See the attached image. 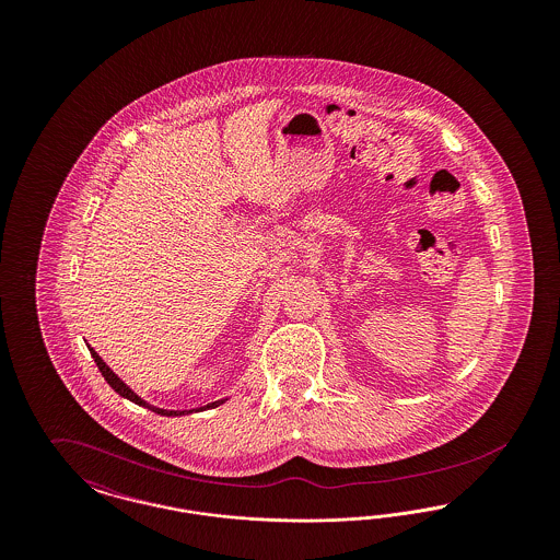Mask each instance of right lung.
<instances>
[{
    "label": "right lung",
    "instance_id": "1",
    "mask_svg": "<svg viewBox=\"0 0 560 560\" xmlns=\"http://www.w3.org/2000/svg\"><path fill=\"white\" fill-rule=\"evenodd\" d=\"M90 348V347H88ZM90 354H92V359H94V363L98 365V370L103 373V377L107 380L108 386L117 393V395H121L124 399L132 400L136 405H142V407H147V409H151V411H155V413H160V416H185V413H192V411H203V409H210V407H218V405H222L226 399L213 400L210 405H206V407H199V409H188V411H170V409H160V407H155V405H149L147 400L140 399L136 393H133L130 386H126V382H121L119 377H117V373L113 372L110 368H108L107 363L98 357V352L94 350V348H90Z\"/></svg>",
    "mask_w": 560,
    "mask_h": 560
}]
</instances>
